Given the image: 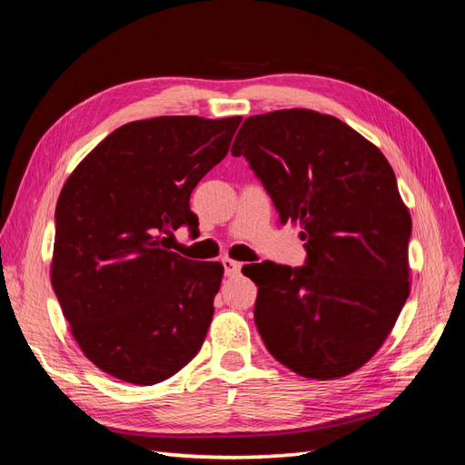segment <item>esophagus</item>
I'll use <instances>...</instances> for the list:
<instances>
[{
	"mask_svg": "<svg viewBox=\"0 0 465 465\" xmlns=\"http://www.w3.org/2000/svg\"><path fill=\"white\" fill-rule=\"evenodd\" d=\"M221 263L224 267V275H227V277H234V275L241 273V270H242V263L241 262H234L231 258H223Z\"/></svg>",
	"mask_w": 465,
	"mask_h": 465,
	"instance_id": "1",
	"label": "esophagus"
}]
</instances>
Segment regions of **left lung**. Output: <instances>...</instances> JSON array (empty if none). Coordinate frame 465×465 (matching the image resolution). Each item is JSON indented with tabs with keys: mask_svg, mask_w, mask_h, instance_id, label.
<instances>
[{
	"mask_svg": "<svg viewBox=\"0 0 465 465\" xmlns=\"http://www.w3.org/2000/svg\"><path fill=\"white\" fill-rule=\"evenodd\" d=\"M231 151L306 241L302 267L272 263L270 275L250 277L267 351L306 378L355 372L410 297L411 215L390 163L341 120L306 108L246 118Z\"/></svg>",
	"mask_w": 465,
	"mask_h": 465,
	"instance_id": "obj_1",
	"label": "left lung"
}]
</instances>
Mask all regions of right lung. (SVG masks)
Returning <instances> with one entry per match:
<instances>
[{
    "mask_svg": "<svg viewBox=\"0 0 465 465\" xmlns=\"http://www.w3.org/2000/svg\"><path fill=\"white\" fill-rule=\"evenodd\" d=\"M241 116L122 125L69 174L55 205L52 287L94 367L151 386L198 355L223 265L168 248L198 217L190 193L227 157Z\"/></svg>",
    "mask_w": 465,
    "mask_h": 465,
    "instance_id": "obj_1",
    "label": "right lung"
}]
</instances>
